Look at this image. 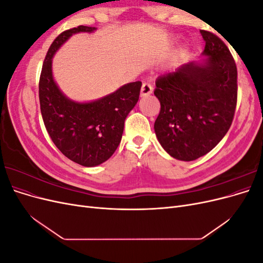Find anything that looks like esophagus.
Listing matches in <instances>:
<instances>
[{"label": "esophagus", "mask_w": 263, "mask_h": 263, "mask_svg": "<svg viewBox=\"0 0 263 263\" xmlns=\"http://www.w3.org/2000/svg\"><path fill=\"white\" fill-rule=\"evenodd\" d=\"M154 89H153V85L148 82H145L141 86V91H140V95L141 97H147V95H150L153 93Z\"/></svg>", "instance_id": "esophagus-1"}]
</instances>
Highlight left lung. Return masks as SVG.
<instances>
[{"label":"left lung","instance_id":"obj_1","mask_svg":"<svg viewBox=\"0 0 263 263\" xmlns=\"http://www.w3.org/2000/svg\"><path fill=\"white\" fill-rule=\"evenodd\" d=\"M203 63L190 62L159 77L157 138L171 157L192 161L216 146L232 126L237 105V67L219 37L201 30Z\"/></svg>","mask_w":263,"mask_h":263}]
</instances>
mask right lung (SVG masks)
Listing matches in <instances>:
<instances>
[{
    "label": "right lung",
    "mask_w": 263,
    "mask_h": 263,
    "mask_svg": "<svg viewBox=\"0 0 263 263\" xmlns=\"http://www.w3.org/2000/svg\"><path fill=\"white\" fill-rule=\"evenodd\" d=\"M94 29L80 25L62 31L49 47L39 78V103L47 132L63 155L84 166L99 165L115 153L125 119L138 102L141 89L140 81L132 82L91 103H77L61 93L51 72L54 52L71 35Z\"/></svg>",
    "instance_id": "right-lung-1"
}]
</instances>
